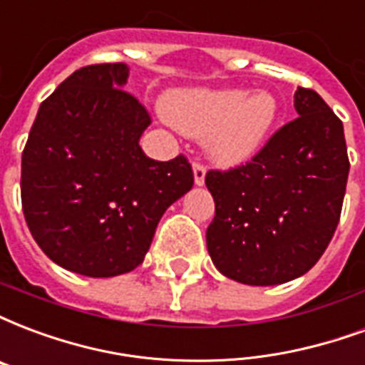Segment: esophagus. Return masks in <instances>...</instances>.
Returning <instances> with one entry per match:
<instances>
[{
    "instance_id": "esophagus-1",
    "label": "esophagus",
    "mask_w": 365,
    "mask_h": 365,
    "mask_svg": "<svg viewBox=\"0 0 365 365\" xmlns=\"http://www.w3.org/2000/svg\"><path fill=\"white\" fill-rule=\"evenodd\" d=\"M192 173H194V185L204 186V182H205V167L202 165V163H194Z\"/></svg>"
}]
</instances>
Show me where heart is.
<instances>
[{"label": "heart", "mask_w": 365, "mask_h": 365, "mask_svg": "<svg viewBox=\"0 0 365 365\" xmlns=\"http://www.w3.org/2000/svg\"><path fill=\"white\" fill-rule=\"evenodd\" d=\"M163 111L180 133L205 136V152L217 165L238 167L269 140L281 108L267 90L190 88L167 96Z\"/></svg>", "instance_id": "b5f03b06"}]
</instances>
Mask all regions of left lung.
Instances as JSON below:
<instances>
[{
    "label": "left lung",
    "instance_id": "obj_1",
    "mask_svg": "<svg viewBox=\"0 0 365 365\" xmlns=\"http://www.w3.org/2000/svg\"><path fill=\"white\" fill-rule=\"evenodd\" d=\"M294 109L300 117L250 163L205 175L215 200L207 252L237 283L271 287L302 277L339 225L350 169L342 123L314 90L298 88Z\"/></svg>",
    "mask_w": 365,
    "mask_h": 365
}]
</instances>
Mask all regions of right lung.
I'll return each instance as SVG.
<instances>
[{"mask_svg": "<svg viewBox=\"0 0 365 365\" xmlns=\"http://www.w3.org/2000/svg\"><path fill=\"white\" fill-rule=\"evenodd\" d=\"M127 78L125 63L75 71L42 101L23 152L30 232L51 262L84 277L138 267L161 215L194 185L182 155L142 152L150 117L120 90Z\"/></svg>", "mask_w": 365, "mask_h": 365, "instance_id": "1", "label": "right lung"}]
</instances>
